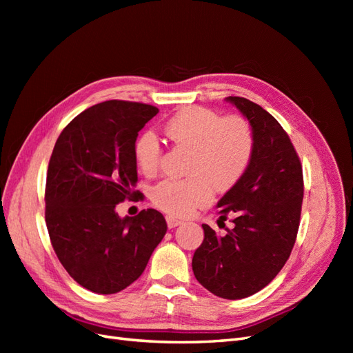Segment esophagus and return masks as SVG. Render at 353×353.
Wrapping results in <instances>:
<instances>
[{
  "instance_id": "34e87169",
  "label": "esophagus",
  "mask_w": 353,
  "mask_h": 353,
  "mask_svg": "<svg viewBox=\"0 0 353 353\" xmlns=\"http://www.w3.org/2000/svg\"><path fill=\"white\" fill-rule=\"evenodd\" d=\"M166 223H168L169 228H175V227H178V225H181V223H183V219H179V218L172 216V215H168L166 216Z\"/></svg>"
}]
</instances>
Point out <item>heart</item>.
I'll return each instance as SVG.
<instances>
[{
  "instance_id": "heart-1",
  "label": "heart",
  "mask_w": 353,
  "mask_h": 353,
  "mask_svg": "<svg viewBox=\"0 0 353 353\" xmlns=\"http://www.w3.org/2000/svg\"><path fill=\"white\" fill-rule=\"evenodd\" d=\"M163 132L178 150H188L185 179H165L153 188V203L166 213L187 216L206 206L213 185L228 190L249 169L254 153L250 123L239 114L219 116L205 108H190L165 123ZM134 157L145 175L154 174L162 148L153 132L137 138Z\"/></svg>"
}]
</instances>
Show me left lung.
I'll return each instance as SVG.
<instances>
[{"label":"left lung","instance_id":"obj_1","mask_svg":"<svg viewBox=\"0 0 353 353\" xmlns=\"http://www.w3.org/2000/svg\"><path fill=\"white\" fill-rule=\"evenodd\" d=\"M254 135L249 169L218 201L219 221L234 227L219 236L203 223L193 256L197 281L222 299L249 297L281 271L296 241L303 200L301 159L275 117L243 97H227ZM218 221V222H219Z\"/></svg>","mask_w":353,"mask_h":353}]
</instances>
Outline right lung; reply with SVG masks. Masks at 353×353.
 <instances>
[{
  "label": "right lung",
  "mask_w": 353,
  "mask_h": 353,
  "mask_svg": "<svg viewBox=\"0 0 353 353\" xmlns=\"http://www.w3.org/2000/svg\"><path fill=\"white\" fill-rule=\"evenodd\" d=\"M159 113L150 104L110 100L83 110L61 131L46 185V222L59 261L72 279L113 294L143 274L165 237L163 215L144 209L121 218L119 203L143 199L134 144Z\"/></svg>",
  "instance_id": "right-lung-1"
}]
</instances>
